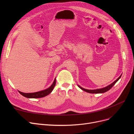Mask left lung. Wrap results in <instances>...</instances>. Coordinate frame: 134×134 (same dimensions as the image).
Listing matches in <instances>:
<instances>
[{
    "mask_svg": "<svg viewBox=\"0 0 134 134\" xmlns=\"http://www.w3.org/2000/svg\"><path fill=\"white\" fill-rule=\"evenodd\" d=\"M121 75H121L120 76H119V78H118L117 80H116L114 82H112L111 84H110V85H109V86H107V87H104V88H103L91 90L85 89V88H83L80 87V86H79V85H78V86H79V87L80 88H81L82 90H83V91H85V92H88V93H103L107 92L108 91H109V90H110L112 87H113L114 85L116 83V82H117L119 79L121 78Z\"/></svg>",
    "mask_w": 134,
    "mask_h": 134,
    "instance_id": "obj_1",
    "label": "left lung"
}]
</instances>
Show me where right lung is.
<instances>
[{"mask_svg": "<svg viewBox=\"0 0 134 134\" xmlns=\"http://www.w3.org/2000/svg\"><path fill=\"white\" fill-rule=\"evenodd\" d=\"M56 83V79H55L53 83L51 85V87H49L48 88L44 90L43 91H40V92H37L35 93H23L19 91V92L20 94H22L23 96L28 98H42L44 97L47 95H48L49 93H51L52 91L53 90V88L54 86H55Z\"/></svg>", "mask_w": 134, "mask_h": 134, "instance_id": "add662e5", "label": "right lung"}]
</instances>
